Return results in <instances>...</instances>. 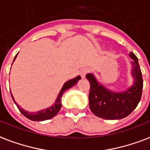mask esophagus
<instances>
[{
	"mask_svg": "<svg viewBox=\"0 0 150 150\" xmlns=\"http://www.w3.org/2000/svg\"><path fill=\"white\" fill-rule=\"evenodd\" d=\"M89 72V69L86 68V67H84V68H82L81 70H80V75H81V77L82 78H85L86 75Z\"/></svg>",
	"mask_w": 150,
	"mask_h": 150,
	"instance_id": "esophagus-1",
	"label": "esophagus"
}]
</instances>
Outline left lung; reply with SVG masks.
<instances>
[{"label": "left lung", "instance_id": "left-lung-1", "mask_svg": "<svg viewBox=\"0 0 150 150\" xmlns=\"http://www.w3.org/2000/svg\"><path fill=\"white\" fill-rule=\"evenodd\" d=\"M131 62V75L134 84L123 92H113L98 83L93 74H87L86 78L90 84L89 105L95 116L105 120H120L130 115L141 100L143 80L139 60L134 52L129 54Z\"/></svg>", "mask_w": 150, "mask_h": 150}]
</instances>
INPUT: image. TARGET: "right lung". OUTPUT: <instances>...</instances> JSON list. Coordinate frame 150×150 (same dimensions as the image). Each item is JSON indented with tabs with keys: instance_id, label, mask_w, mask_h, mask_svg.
Wrapping results in <instances>:
<instances>
[{
	"instance_id": "obj_1",
	"label": "right lung",
	"mask_w": 150,
	"mask_h": 150,
	"mask_svg": "<svg viewBox=\"0 0 150 150\" xmlns=\"http://www.w3.org/2000/svg\"><path fill=\"white\" fill-rule=\"evenodd\" d=\"M18 54V53H17ZM17 54L16 55V57L14 58V60H16V58L17 57ZM14 60H13V62H14ZM12 62V63H13ZM81 79L79 75L77 76V77L74 78L72 79L68 80L67 82L64 84L63 86L62 89L60 90V93L57 96V98L55 103L52 105L51 107L50 108H46V109H43V110L38 111V112H27V111H25L24 109H23L22 108H20V106L16 102V100L14 99V97L13 95L11 94V98L14 100V103L16 105L17 108H19V112L23 115L24 116H26L27 119H29L30 120L32 121H43V120H50V119L52 118V117H54L56 115H57V113L59 112V111H60V108H61V99H62L63 94L64 93V92L66 90H67L68 89H70L73 86H75L76 83H78V81Z\"/></svg>"
}]
</instances>
